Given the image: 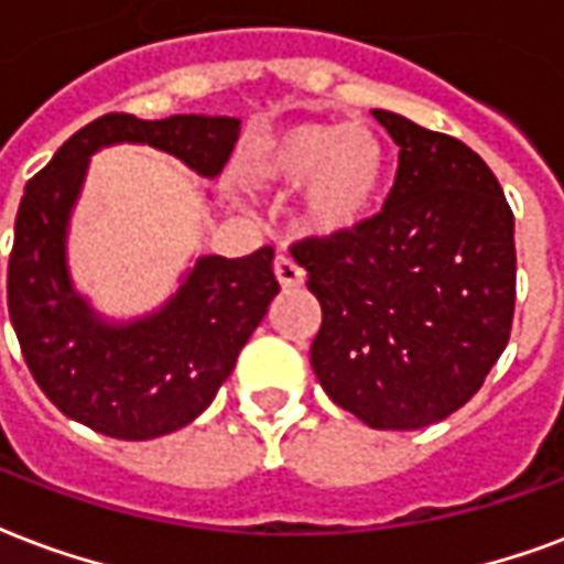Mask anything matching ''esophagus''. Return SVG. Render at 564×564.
Instances as JSON below:
<instances>
[{
    "mask_svg": "<svg viewBox=\"0 0 564 564\" xmlns=\"http://www.w3.org/2000/svg\"><path fill=\"white\" fill-rule=\"evenodd\" d=\"M274 278L281 281L283 290H292V286H301V283H304L301 265L295 263L286 251H281L278 257H274Z\"/></svg>",
    "mask_w": 564,
    "mask_h": 564,
    "instance_id": "1",
    "label": "esophagus"
}]
</instances>
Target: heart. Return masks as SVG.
Masks as SVG:
<instances>
[{
    "instance_id": "heart-1",
    "label": "heart",
    "mask_w": 564,
    "mask_h": 564,
    "mask_svg": "<svg viewBox=\"0 0 564 564\" xmlns=\"http://www.w3.org/2000/svg\"><path fill=\"white\" fill-rule=\"evenodd\" d=\"M384 167V141L364 123L301 120L265 132L245 153V174L253 183L299 186L307 180L304 215L322 234L358 225L376 200Z\"/></svg>"
}]
</instances>
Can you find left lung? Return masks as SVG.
I'll list each match as a JSON object with an SVG mask.
<instances>
[{"label":"left lung","instance_id":"left-lung-1","mask_svg":"<svg viewBox=\"0 0 564 564\" xmlns=\"http://www.w3.org/2000/svg\"><path fill=\"white\" fill-rule=\"evenodd\" d=\"M399 144L381 213L292 242L322 307V390L372 429H423L482 387L514 319V215L453 135L372 111Z\"/></svg>","mask_w":564,"mask_h":564}]
</instances>
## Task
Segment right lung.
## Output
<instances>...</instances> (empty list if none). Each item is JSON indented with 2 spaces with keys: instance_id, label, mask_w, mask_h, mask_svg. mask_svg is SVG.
<instances>
[{
  "instance_id": "right-lung-1",
  "label": "right lung",
  "mask_w": 564,
  "mask_h": 564,
  "mask_svg": "<svg viewBox=\"0 0 564 564\" xmlns=\"http://www.w3.org/2000/svg\"><path fill=\"white\" fill-rule=\"evenodd\" d=\"M236 139V118L141 120L111 111L73 132L29 180L8 260V313L37 387L76 423L118 441H150L188 425L234 372L281 290L272 272L274 248L263 245L236 260L200 257L177 295L148 319H97L73 292L64 265L67 218L88 156L115 141H135L215 177Z\"/></svg>"
}]
</instances>
